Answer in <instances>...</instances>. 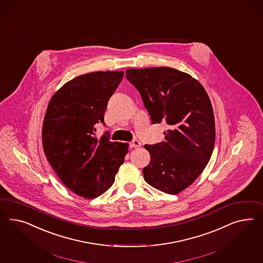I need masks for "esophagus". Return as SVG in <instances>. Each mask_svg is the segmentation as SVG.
<instances>
[{"mask_svg": "<svg viewBox=\"0 0 263 263\" xmlns=\"http://www.w3.org/2000/svg\"><path fill=\"white\" fill-rule=\"evenodd\" d=\"M141 145H142V143H140L138 140H134L132 143H130V146L132 148H139V147H141Z\"/></svg>", "mask_w": 263, "mask_h": 263, "instance_id": "34e87169", "label": "esophagus"}]
</instances>
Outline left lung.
I'll return each mask as SVG.
<instances>
[{
	"instance_id": "left-lung-1",
	"label": "left lung",
	"mask_w": 263,
	"mask_h": 263,
	"mask_svg": "<svg viewBox=\"0 0 263 263\" xmlns=\"http://www.w3.org/2000/svg\"><path fill=\"white\" fill-rule=\"evenodd\" d=\"M152 122H166L165 141L145 144L151 162L144 180L175 195L190 186L206 167L215 143V120L205 89L191 75L171 67L127 69Z\"/></svg>"
}]
</instances>
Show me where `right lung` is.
I'll return each instance as SVG.
<instances>
[{"label": "right lung", "mask_w": 263, "mask_h": 263, "mask_svg": "<svg viewBox=\"0 0 263 263\" xmlns=\"http://www.w3.org/2000/svg\"><path fill=\"white\" fill-rule=\"evenodd\" d=\"M123 71H97L64 84L51 98L42 127L43 151L62 182L75 194L96 199L115 182L127 154V143L97 139L108 101Z\"/></svg>", "instance_id": "add662e5"}]
</instances>
